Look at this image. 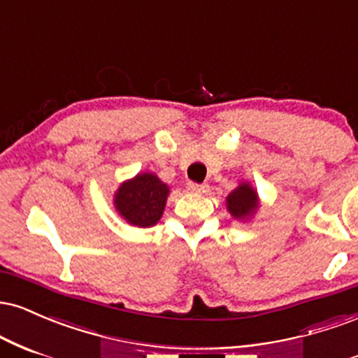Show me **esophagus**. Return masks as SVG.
I'll list each match as a JSON object with an SVG mask.
<instances>
[{
    "label": "esophagus",
    "instance_id": "esophagus-1",
    "mask_svg": "<svg viewBox=\"0 0 358 358\" xmlns=\"http://www.w3.org/2000/svg\"><path fill=\"white\" fill-rule=\"evenodd\" d=\"M188 190L192 193H207L208 185H199V183H188Z\"/></svg>",
    "mask_w": 358,
    "mask_h": 358
}]
</instances>
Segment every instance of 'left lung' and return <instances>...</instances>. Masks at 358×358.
<instances>
[{
  "label": "left lung",
  "mask_w": 358,
  "mask_h": 358,
  "mask_svg": "<svg viewBox=\"0 0 358 358\" xmlns=\"http://www.w3.org/2000/svg\"><path fill=\"white\" fill-rule=\"evenodd\" d=\"M225 207L234 220L248 222L256 215L261 200H259L257 190L250 185V182H242L225 196Z\"/></svg>",
  "instance_id": "obj_1"
}]
</instances>
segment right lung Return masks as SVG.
I'll return each mask as SVG.
<instances>
[{
    "label": "right lung",
    "instance_id": "obj_1",
    "mask_svg": "<svg viewBox=\"0 0 358 358\" xmlns=\"http://www.w3.org/2000/svg\"><path fill=\"white\" fill-rule=\"evenodd\" d=\"M170 187L153 171H141L124 180L114 192L113 205L117 215L133 227H153L165 212Z\"/></svg>",
    "mask_w": 358,
    "mask_h": 358
}]
</instances>
